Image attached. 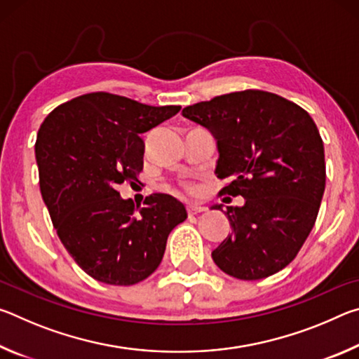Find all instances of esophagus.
<instances>
[{
	"mask_svg": "<svg viewBox=\"0 0 359 359\" xmlns=\"http://www.w3.org/2000/svg\"><path fill=\"white\" fill-rule=\"evenodd\" d=\"M204 210H205V209L201 208V205H193V204L187 205L188 215H198V214H201V212H204Z\"/></svg>",
	"mask_w": 359,
	"mask_h": 359,
	"instance_id": "esophagus-1",
	"label": "esophagus"
}]
</instances>
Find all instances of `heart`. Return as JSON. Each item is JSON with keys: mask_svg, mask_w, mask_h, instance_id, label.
Masks as SVG:
<instances>
[{"mask_svg": "<svg viewBox=\"0 0 359 359\" xmlns=\"http://www.w3.org/2000/svg\"><path fill=\"white\" fill-rule=\"evenodd\" d=\"M188 190H190V188H188Z\"/></svg>", "mask_w": 359, "mask_h": 359, "instance_id": "heart-1", "label": "heart"}]
</instances>
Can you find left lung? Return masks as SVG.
I'll list each match as a JSON object with an SVG mask.
<instances>
[{"label":"left lung","instance_id":"obj_1","mask_svg":"<svg viewBox=\"0 0 359 359\" xmlns=\"http://www.w3.org/2000/svg\"><path fill=\"white\" fill-rule=\"evenodd\" d=\"M182 114L215 136L217 174L229 179L222 193L245 198L224 212L231 234L212 252L215 264L241 280L282 271L311 234L325 193V149L312 117L263 90L215 96Z\"/></svg>","mask_w":359,"mask_h":359}]
</instances>
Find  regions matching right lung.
<instances>
[{
    "label": "right lung",
    "mask_w": 359,
    "mask_h": 359,
    "mask_svg": "<svg viewBox=\"0 0 359 359\" xmlns=\"http://www.w3.org/2000/svg\"><path fill=\"white\" fill-rule=\"evenodd\" d=\"M179 111L95 92L42 121L34 144L42 199L62 244L95 280L142 282L160 266L169 233L185 222V208L168 194H151L141 208L117 191L142 172V133Z\"/></svg>",
    "instance_id": "1"
}]
</instances>
